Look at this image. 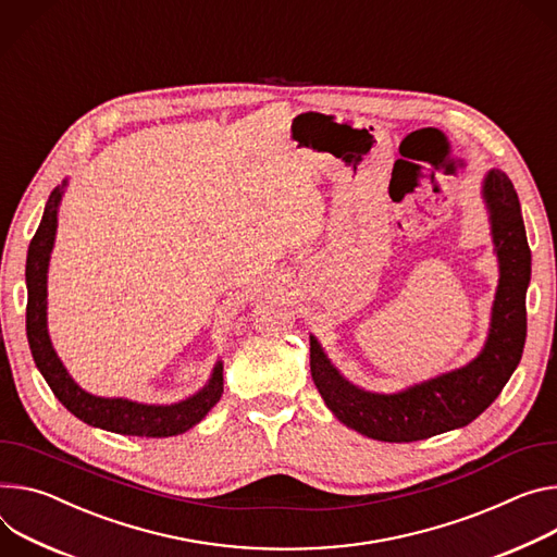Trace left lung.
Returning <instances> with one entry per match:
<instances>
[{
    "mask_svg": "<svg viewBox=\"0 0 557 557\" xmlns=\"http://www.w3.org/2000/svg\"><path fill=\"white\" fill-rule=\"evenodd\" d=\"M499 284L491 333L480 356L465 369L444 373L401 393L380 395L348 384L311 337V375L333 416L358 433L380 442H418L473 422L509 382L520 364L527 339V286L531 248L520 199L507 173L484 180Z\"/></svg>",
    "mask_w": 557,
    "mask_h": 557,
    "instance_id": "obj_1",
    "label": "left lung"
}]
</instances>
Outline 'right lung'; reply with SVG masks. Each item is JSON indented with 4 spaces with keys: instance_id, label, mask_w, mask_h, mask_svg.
<instances>
[{
    "instance_id": "obj_1",
    "label": "right lung",
    "mask_w": 557,
    "mask_h": 557,
    "mask_svg": "<svg viewBox=\"0 0 557 557\" xmlns=\"http://www.w3.org/2000/svg\"><path fill=\"white\" fill-rule=\"evenodd\" d=\"M60 199L62 188L58 186L46 201L44 218L30 239L26 258V335L39 373L64 407L90 426L137 437H169L188 431L215 407L224 393L222 362H218L213 377L205 388L180 404H171V407H148V404L122 397H95L82 391L60 362L46 331V271L58 231Z\"/></svg>"
}]
</instances>
